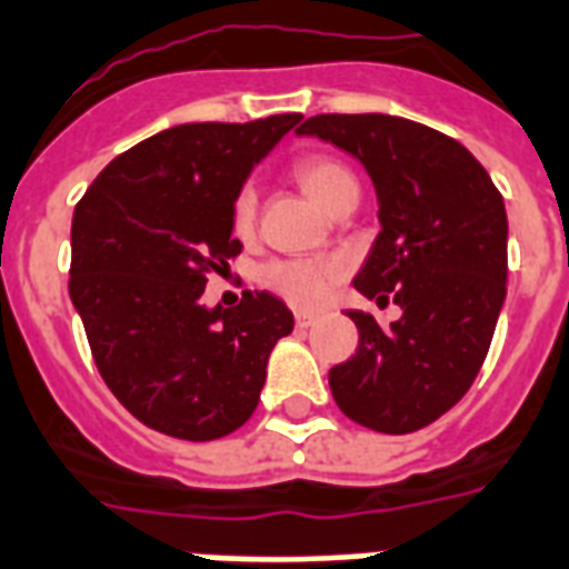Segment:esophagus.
<instances>
[{"instance_id":"esophagus-1","label":"esophagus","mask_w":569,"mask_h":569,"mask_svg":"<svg viewBox=\"0 0 569 569\" xmlns=\"http://www.w3.org/2000/svg\"><path fill=\"white\" fill-rule=\"evenodd\" d=\"M313 322H316L313 313H303V310H298V313H295V325H298V328H310Z\"/></svg>"}]
</instances>
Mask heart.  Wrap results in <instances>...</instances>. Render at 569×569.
Segmentation results:
<instances>
[{"instance_id": "b5f03b06", "label": "heart", "mask_w": 569, "mask_h": 569, "mask_svg": "<svg viewBox=\"0 0 569 569\" xmlns=\"http://www.w3.org/2000/svg\"><path fill=\"white\" fill-rule=\"evenodd\" d=\"M295 179L303 188V193L313 199L319 208L333 206L346 188H358V181L340 160L331 158H303L295 163ZM256 220V193L244 188L236 197L232 206V227L238 236H250ZM342 266L337 259H280L262 271L268 289H274L280 298L298 307H316L325 301V295L340 277Z\"/></svg>"}]
</instances>
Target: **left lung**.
<instances>
[{"label": "left lung", "instance_id": "left-lung-1", "mask_svg": "<svg viewBox=\"0 0 569 569\" xmlns=\"http://www.w3.org/2000/svg\"><path fill=\"white\" fill-rule=\"evenodd\" d=\"M295 133L367 169L381 232L352 283L402 310L390 328L349 313L361 340L328 372L333 400L376 432L423 429L466 397L496 333L507 295L505 199L466 146L400 116H313Z\"/></svg>", "mask_w": 569, "mask_h": 569}]
</instances>
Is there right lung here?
Returning a JSON list of instances; mask_svg holds the SVG:
<instances>
[{
  "mask_svg": "<svg viewBox=\"0 0 569 569\" xmlns=\"http://www.w3.org/2000/svg\"><path fill=\"white\" fill-rule=\"evenodd\" d=\"M301 121H197L119 154L71 223V292L116 400L163 436L214 441L256 411L271 349L295 319L271 292L206 307L208 274L241 253L232 206L259 160Z\"/></svg>",
  "mask_w": 569,
  "mask_h": 569,
  "instance_id": "1",
  "label": "right lung"
}]
</instances>
